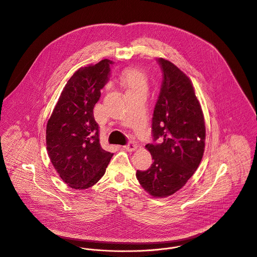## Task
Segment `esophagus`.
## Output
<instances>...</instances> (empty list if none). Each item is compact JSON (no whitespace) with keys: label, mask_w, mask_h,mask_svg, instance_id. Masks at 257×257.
Instances as JSON below:
<instances>
[{"label":"esophagus","mask_w":257,"mask_h":257,"mask_svg":"<svg viewBox=\"0 0 257 257\" xmlns=\"http://www.w3.org/2000/svg\"><path fill=\"white\" fill-rule=\"evenodd\" d=\"M123 148L126 150V151H135L136 149H137V146L134 144V143H132V142H130V143H127Z\"/></svg>","instance_id":"esophagus-1"}]
</instances>
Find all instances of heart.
I'll use <instances>...</instances> for the list:
<instances>
[{
  "mask_svg": "<svg viewBox=\"0 0 257 257\" xmlns=\"http://www.w3.org/2000/svg\"><path fill=\"white\" fill-rule=\"evenodd\" d=\"M121 85L125 93L144 92L147 90V80L146 75L137 69H131L124 72L120 79Z\"/></svg>",
  "mask_w": 257,
  "mask_h": 257,
  "instance_id": "heart-1",
  "label": "heart"
}]
</instances>
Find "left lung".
<instances>
[{
	"label": "left lung",
	"mask_w": 257,
	"mask_h": 257,
	"mask_svg": "<svg viewBox=\"0 0 257 257\" xmlns=\"http://www.w3.org/2000/svg\"><path fill=\"white\" fill-rule=\"evenodd\" d=\"M163 73L147 145L153 163L137 178L153 197H167L180 190L197 170L205 149L203 111L192 82L173 63L158 58Z\"/></svg>",
	"instance_id": "8db88e82"
}]
</instances>
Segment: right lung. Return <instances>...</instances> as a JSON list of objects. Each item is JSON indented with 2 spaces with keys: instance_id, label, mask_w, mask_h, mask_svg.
<instances>
[{
  "instance_id": "right-lung-1",
  "label": "right lung",
  "mask_w": 257,
  "mask_h": 257,
  "mask_svg": "<svg viewBox=\"0 0 257 257\" xmlns=\"http://www.w3.org/2000/svg\"><path fill=\"white\" fill-rule=\"evenodd\" d=\"M113 62L82 67L69 79L46 125L48 156L61 179L87 189L106 172L112 153L104 150L93 109L109 82Z\"/></svg>"
}]
</instances>
